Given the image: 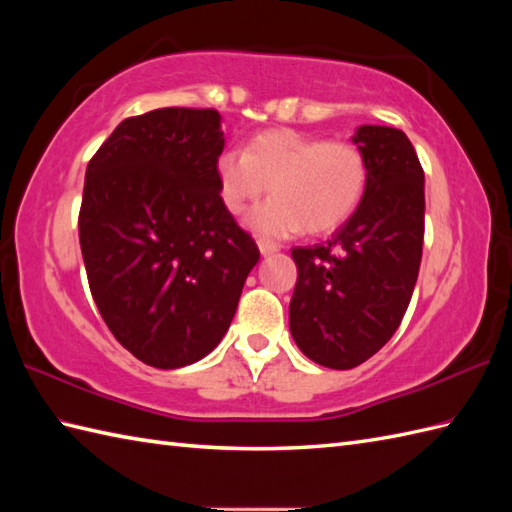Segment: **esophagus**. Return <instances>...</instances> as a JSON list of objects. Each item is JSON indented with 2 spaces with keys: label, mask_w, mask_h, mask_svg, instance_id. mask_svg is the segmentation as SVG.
Segmentation results:
<instances>
[{
  "label": "esophagus",
  "mask_w": 512,
  "mask_h": 512,
  "mask_svg": "<svg viewBox=\"0 0 512 512\" xmlns=\"http://www.w3.org/2000/svg\"><path fill=\"white\" fill-rule=\"evenodd\" d=\"M259 253H262L264 257L266 255H273V253H277V250H279V246L277 244H273V242H266V239H259Z\"/></svg>",
  "instance_id": "1"
}]
</instances>
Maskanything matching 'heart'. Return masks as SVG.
Segmentation results:
<instances>
[{"label": "heart", "mask_w": 512, "mask_h": 512, "mask_svg": "<svg viewBox=\"0 0 512 512\" xmlns=\"http://www.w3.org/2000/svg\"><path fill=\"white\" fill-rule=\"evenodd\" d=\"M220 198L231 215H244L266 189L270 198L250 217L262 239L321 235L345 224L367 189V160L347 140H325L275 129L250 140L246 151L217 158Z\"/></svg>", "instance_id": "heart-1"}]
</instances>
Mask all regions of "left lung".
<instances>
[{"label": "left lung", "mask_w": 512, "mask_h": 512, "mask_svg": "<svg viewBox=\"0 0 512 512\" xmlns=\"http://www.w3.org/2000/svg\"><path fill=\"white\" fill-rule=\"evenodd\" d=\"M352 140L367 160L361 204L325 244L292 248V339L330 369L365 363L394 336L424 239V171L405 132L363 125Z\"/></svg>", "instance_id": "obj_1"}]
</instances>
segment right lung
I'll list each match as a JSON object with an SVG mask.
<instances>
[{
    "instance_id": "obj_1",
    "label": "right lung",
    "mask_w": 512,
    "mask_h": 512,
    "mask_svg": "<svg viewBox=\"0 0 512 512\" xmlns=\"http://www.w3.org/2000/svg\"><path fill=\"white\" fill-rule=\"evenodd\" d=\"M220 114L125 118L92 156L79 211L96 308L138 361L176 369L222 341L259 248L217 184Z\"/></svg>"
}]
</instances>
